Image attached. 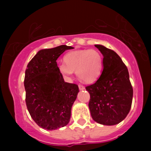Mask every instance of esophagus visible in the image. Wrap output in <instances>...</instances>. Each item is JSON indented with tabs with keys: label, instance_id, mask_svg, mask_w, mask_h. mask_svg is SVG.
Returning <instances> with one entry per match:
<instances>
[{
	"label": "esophagus",
	"instance_id": "1",
	"mask_svg": "<svg viewBox=\"0 0 151 151\" xmlns=\"http://www.w3.org/2000/svg\"><path fill=\"white\" fill-rule=\"evenodd\" d=\"M79 89L80 90H84L85 89V87L83 86V85H79Z\"/></svg>",
	"mask_w": 151,
	"mask_h": 151
}]
</instances>
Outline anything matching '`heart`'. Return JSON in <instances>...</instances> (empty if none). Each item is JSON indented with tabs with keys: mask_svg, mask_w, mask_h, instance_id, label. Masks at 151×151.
I'll return each instance as SVG.
<instances>
[{
	"mask_svg": "<svg viewBox=\"0 0 151 151\" xmlns=\"http://www.w3.org/2000/svg\"><path fill=\"white\" fill-rule=\"evenodd\" d=\"M65 63L58 66L59 73L65 78L76 71L77 77L86 83L96 81L103 69V57L96 50H80L70 52L63 58Z\"/></svg>",
	"mask_w": 151,
	"mask_h": 151,
	"instance_id": "heart-1",
	"label": "heart"
}]
</instances>
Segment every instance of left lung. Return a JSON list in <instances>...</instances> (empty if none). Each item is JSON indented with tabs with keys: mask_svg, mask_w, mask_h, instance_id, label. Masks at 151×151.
Segmentation results:
<instances>
[{
	"mask_svg": "<svg viewBox=\"0 0 151 151\" xmlns=\"http://www.w3.org/2000/svg\"><path fill=\"white\" fill-rule=\"evenodd\" d=\"M103 57V71L94 84L85 88L90 93L89 106L94 121L113 126L126 118L130 111L133 88L127 67L113 50L96 45Z\"/></svg>",
	"mask_w": 151,
	"mask_h": 151,
	"instance_id": "8db88e82",
	"label": "left lung"
}]
</instances>
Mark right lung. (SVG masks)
<instances>
[{
    "mask_svg": "<svg viewBox=\"0 0 151 151\" xmlns=\"http://www.w3.org/2000/svg\"><path fill=\"white\" fill-rule=\"evenodd\" d=\"M72 48L60 45L41 50L27 66L24 80L27 108L33 121L42 129L55 130L70 121L79 88L64 81L56 60Z\"/></svg>",
    "mask_w": 151,
    "mask_h": 151,
    "instance_id": "right-lung-1",
    "label": "right lung"
}]
</instances>
